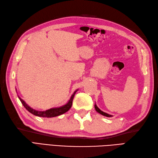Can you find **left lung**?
Here are the masks:
<instances>
[{"label":"left lung","mask_w":158,"mask_h":158,"mask_svg":"<svg viewBox=\"0 0 158 158\" xmlns=\"http://www.w3.org/2000/svg\"><path fill=\"white\" fill-rule=\"evenodd\" d=\"M94 107H95V109H96V111L98 112V113L101 114L102 115L106 116V117H113V115H109V114H108V113H105V112H103L102 110H100V109L98 108V107L97 106V105H96V104H95V105H94Z\"/></svg>","instance_id":"8db88e82"}]
</instances>
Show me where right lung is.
Wrapping results in <instances>:
<instances>
[{"mask_svg": "<svg viewBox=\"0 0 158 158\" xmlns=\"http://www.w3.org/2000/svg\"><path fill=\"white\" fill-rule=\"evenodd\" d=\"M78 89H77L75 90V92H74V93L72 94L71 97L70 98L68 102L65 104V105H62L61 106H59V107H54V108L49 109L46 110H43V111H41V110H36L34 109H32V107L30 106L28 104L24 101V100L20 98L18 95V98H19L20 101H21L22 104L23 105V106H24L26 109L28 110L30 113L33 114V115H36V116L41 117H48L49 118V117H54L59 116V115H62V114L65 113L66 112L68 111V110L70 108H71L74 96H75L76 92L78 91ZM16 92H17V90H16Z\"/></svg>", "mask_w": 158, "mask_h": 158, "instance_id": "add662e5", "label": "right lung"}]
</instances>
